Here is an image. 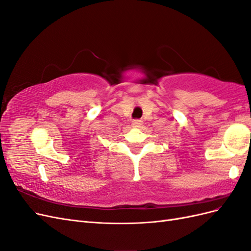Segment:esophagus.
<instances>
[{"label":"esophagus","instance_id":"34e87169","mask_svg":"<svg viewBox=\"0 0 251 251\" xmlns=\"http://www.w3.org/2000/svg\"><path fill=\"white\" fill-rule=\"evenodd\" d=\"M132 126L134 127H140L142 126V120L140 119H135L132 121Z\"/></svg>","mask_w":251,"mask_h":251}]
</instances>
